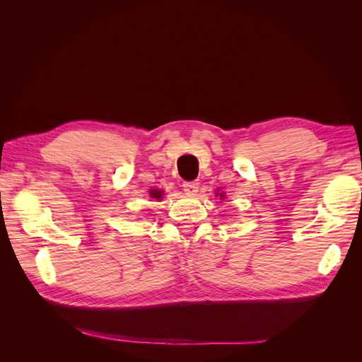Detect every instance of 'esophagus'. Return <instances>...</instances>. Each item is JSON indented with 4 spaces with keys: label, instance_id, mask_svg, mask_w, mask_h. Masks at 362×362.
<instances>
[{
    "label": "esophagus",
    "instance_id": "obj_1",
    "mask_svg": "<svg viewBox=\"0 0 362 362\" xmlns=\"http://www.w3.org/2000/svg\"><path fill=\"white\" fill-rule=\"evenodd\" d=\"M182 189H184V192L187 193V194H194L196 192H198V189H199V182H196V181H184L182 182Z\"/></svg>",
    "mask_w": 362,
    "mask_h": 362
}]
</instances>
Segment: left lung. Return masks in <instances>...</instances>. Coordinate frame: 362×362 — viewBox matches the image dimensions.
<instances>
[{"mask_svg": "<svg viewBox=\"0 0 362 362\" xmlns=\"http://www.w3.org/2000/svg\"><path fill=\"white\" fill-rule=\"evenodd\" d=\"M222 194H223V193H221V196H222Z\"/></svg>", "mask_w": 362, "mask_h": 362, "instance_id": "left-lung-1", "label": "left lung"}]
</instances>
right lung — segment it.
Segmentation results:
<instances>
[{
	"mask_svg": "<svg viewBox=\"0 0 362 362\" xmlns=\"http://www.w3.org/2000/svg\"><path fill=\"white\" fill-rule=\"evenodd\" d=\"M151 196H152V198L160 199L161 198V192L160 190H151Z\"/></svg>",
	"mask_w": 362,
	"mask_h": 362,
	"instance_id": "add662e5",
	"label": "right lung"
}]
</instances>
